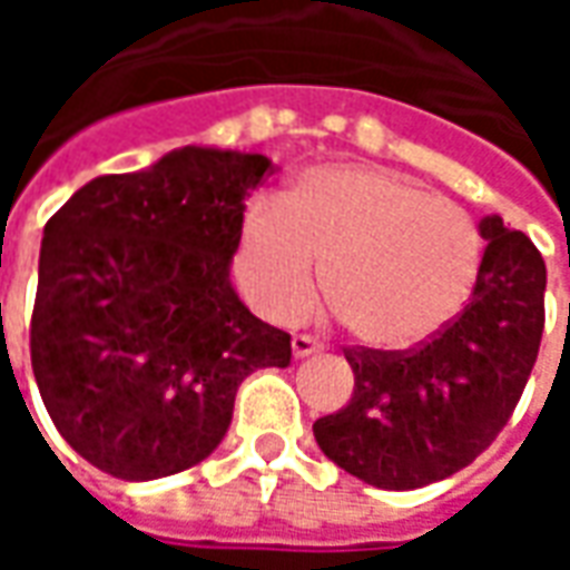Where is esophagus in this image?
I'll return each mask as SVG.
<instances>
[{"label":"esophagus","mask_w":570,"mask_h":570,"mask_svg":"<svg viewBox=\"0 0 570 570\" xmlns=\"http://www.w3.org/2000/svg\"><path fill=\"white\" fill-rule=\"evenodd\" d=\"M321 351V342L317 338H311V335H296L293 338V357H311V354H317Z\"/></svg>","instance_id":"34e87169"}]
</instances>
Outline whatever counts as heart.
Wrapping results in <instances>:
<instances>
[{
  "label": "heart",
  "mask_w": 570,
  "mask_h": 570,
  "mask_svg": "<svg viewBox=\"0 0 570 570\" xmlns=\"http://www.w3.org/2000/svg\"><path fill=\"white\" fill-rule=\"evenodd\" d=\"M482 237L454 200L375 164H321L281 204L256 200L240 223L235 274L256 308L298 321L323 296L370 347H412L458 317L476 284Z\"/></svg>",
  "instance_id": "1"
}]
</instances>
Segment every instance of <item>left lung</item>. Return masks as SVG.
I'll return each mask as SVG.
<instances>
[{"mask_svg": "<svg viewBox=\"0 0 570 570\" xmlns=\"http://www.w3.org/2000/svg\"><path fill=\"white\" fill-rule=\"evenodd\" d=\"M479 235L489 244L466 308L409 351L345 347L354 394L314 421L323 454L375 489H421L473 464L510 421L534 370L543 256L501 216H485Z\"/></svg>", "mask_w": 570, "mask_h": 570, "instance_id": "1", "label": "left lung"}]
</instances>
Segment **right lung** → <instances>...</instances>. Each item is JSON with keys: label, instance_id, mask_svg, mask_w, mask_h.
Instances as JSON below:
<instances>
[{"label": "right lung", "instance_id": "1", "mask_svg": "<svg viewBox=\"0 0 570 570\" xmlns=\"http://www.w3.org/2000/svg\"><path fill=\"white\" fill-rule=\"evenodd\" d=\"M265 155L183 146L97 176L48 219L32 375L76 452L109 476L188 470L223 442L249 372L289 366V333L237 298L228 268Z\"/></svg>", "mask_w": 570, "mask_h": 570}]
</instances>
